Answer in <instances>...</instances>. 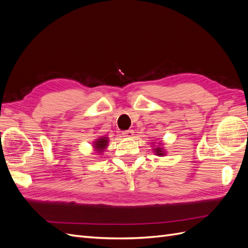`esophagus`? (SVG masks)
<instances>
[{"label":"esophagus","mask_w":248,"mask_h":248,"mask_svg":"<svg viewBox=\"0 0 248 248\" xmlns=\"http://www.w3.org/2000/svg\"><path fill=\"white\" fill-rule=\"evenodd\" d=\"M122 134H123V137H125V138H132L133 134H134V131L132 129H129V130L123 131Z\"/></svg>","instance_id":"34e87169"}]
</instances>
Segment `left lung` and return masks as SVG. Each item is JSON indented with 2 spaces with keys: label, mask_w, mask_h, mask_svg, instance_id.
I'll list each match as a JSON object with an SVG mask.
<instances>
[{
  "label": "left lung",
  "mask_w": 248,
  "mask_h": 248,
  "mask_svg": "<svg viewBox=\"0 0 248 248\" xmlns=\"http://www.w3.org/2000/svg\"><path fill=\"white\" fill-rule=\"evenodd\" d=\"M154 152L156 153V155H159V156H163L164 154H166V152L163 151V149L160 148V147L155 148V149H154Z\"/></svg>",
  "instance_id": "left-lung-1"
}]
</instances>
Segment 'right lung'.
<instances>
[{"label": "right lung", "mask_w": 248, "mask_h": 248, "mask_svg": "<svg viewBox=\"0 0 248 248\" xmlns=\"http://www.w3.org/2000/svg\"><path fill=\"white\" fill-rule=\"evenodd\" d=\"M108 138H100V139H97L95 141H94V149L96 150V151H98L99 153L103 152L104 149H106L108 147Z\"/></svg>", "instance_id": "right-lung-1"}]
</instances>
